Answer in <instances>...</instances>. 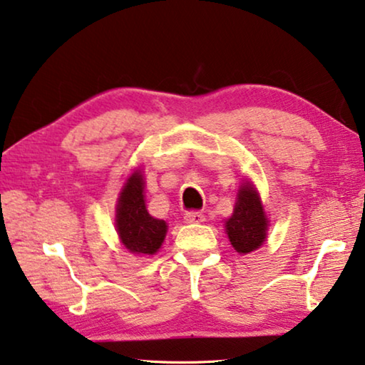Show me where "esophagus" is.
<instances>
[{
	"instance_id": "obj_1",
	"label": "esophagus",
	"mask_w": 365,
	"mask_h": 365,
	"mask_svg": "<svg viewBox=\"0 0 365 365\" xmlns=\"http://www.w3.org/2000/svg\"><path fill=\"white\" fill-rule=\"evenodd\" d=\"M183 219H185V222H188V224H200L205 221V214L200 211H187L185 212Z\"/></svg>"
}]
</instances>
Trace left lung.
I'll return each instance as SVG.
<instances>
[{
	"instance_id": "obj_1",
	"label": "left lung",
	"mask_w": 365,
	"mask_h": 365,
	"mask_svg": "<svg viewBox=\"0 0 365 365\" xmlns=\"http://www.w3.org/2000/svg\"><path fill=\"white\" fill-rule=\"evenodd\" d=\"M225 227L230 244L239 253H250L263 245L268 219L257 192L248 183L239 190L234 214Z\"/></svg>"
}]
</instances>
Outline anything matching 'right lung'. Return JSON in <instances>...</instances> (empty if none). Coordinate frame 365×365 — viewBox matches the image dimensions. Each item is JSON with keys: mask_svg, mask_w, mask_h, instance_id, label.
I'll return each instance as SVG.
<instances>
[{"mask_svg": "<svg viewBox=\"0 0 365 365\" xmlns=\"http://www.w3.org/2000/svg\"><path fill=\"white\" fill-rule=\"evenodd\" d=\"M144 182L140 172L133 173L118 198L117 232L131 253L153 255L160 248L167 232V224L153 217L144 205Z\"/></svg>", "mask_w": 365, "mask_h": 365, "instance_id": "add662e5", "label": "right lung"}]
</instances>
